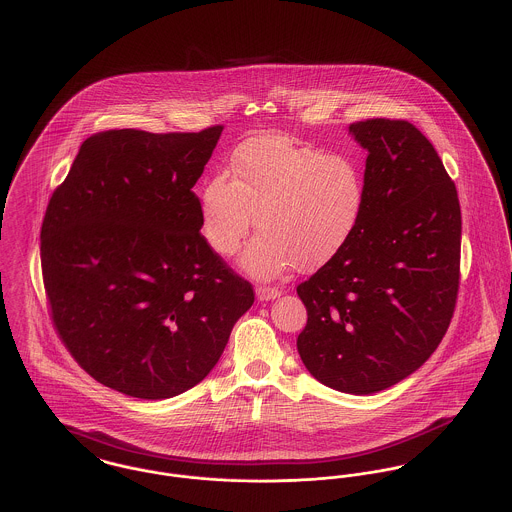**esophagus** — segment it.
Segmentation results:
<instances>
[{"label":"esophagus","mask_w":512,"mask_h":512,"mask_svg":"<svg viewBox=\"0 0 512 512\" xmlns=\"http://www.w3.org/2000/svg\"><path fill=\"white\" fill-rule=\"evenodd\" d=\"M255 294H257L259 302H269V300H275L280 296V290L275 286H257Z\"/></svg>","instance_id":"obj_1"}]
</instances>
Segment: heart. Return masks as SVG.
<instances>
[{
  "mask_svg": "<svg viewBox=\"0 0 512 512\" xmlns=\"http://www.w3.org/2000/svg\"><path fill=\"white\" fill-rule=\"evenodd\" d=\"M364 206L358 167L286 136L243 142L230 159V179L212 175L200 191V230L220 257L234 255L255 226L241 267L271 278L294 265L312 271L351 239Z\"/></svg>",
  "mask_w": 512,
  "mask_h": 512,
  "instance_id": "b5f03b06",
  "label": "heart"
}]
</instances>
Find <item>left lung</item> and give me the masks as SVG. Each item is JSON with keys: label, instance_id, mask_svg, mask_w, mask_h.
Listing matches in <instances>:
<instances>
[{"label": "left lung", "instance_id": "8db88e82", "mask_svg": "<svg viewBox=\"0 0 512 512\" xmlns=\"http://www.w3.org/2000/svg\"><path fill=\"white\" fill-rule=\"evenodd\" d=\"M368 152L364 206L347 245L298 286V353L345 394L382 392L425 364L454 314L462 212L433 144L407 120L349 126Z\"/></svg>", "mask_w": 512, "mask_h": 512}]
</instances>
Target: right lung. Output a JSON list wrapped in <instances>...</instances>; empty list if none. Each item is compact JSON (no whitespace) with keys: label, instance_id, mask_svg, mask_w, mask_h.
Returning a JSON list of instances; mask_svg holds the SVG:
<instances>
[{"label":"right lung","instance_id":"add662e5","mask_svg":"<svg viewBox=\"0 0 512 512\" xmlns=\"http://www.w3.org/2000/svg\"><path fill=\"white\" fill-rule=\"evenodd\" d=\"M222 126L87 138L48 202L40 263L50 314L107 388L167 399L202 382L255 300L200 236L193 193Z\"/></svg>","mask_w":512,"mask_h":512}]
</instances>
